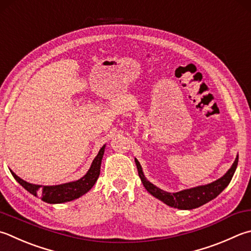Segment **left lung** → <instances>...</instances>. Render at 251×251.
<instances>
[{
	"label": "left lung",
	"mask_w": 251,
	"mask_h": 251,
	"mask_svg": "<svg viewBox=\"0 0 251 251\" xmlns=\"http://www.w3.org/2000/svg\"><path fill=\"white\" fill-rule=\"evenodd\" d=\"M136 164V168H138L139 176L141 178V181L143 183L146 190H148L153 197L157 198L158 200L163 201L165 204H167L172 207H176L179 210H192L197 209L203 204H205L211 200H213L220 193L224 190V189L228 186L231 178L234 176V173L236 168H237L238 164V156L236 157L235 162L231 165V167L228 169L223 177H221L217 180L204 184V186L195 187L191 189H186V190L179 191V192H166L162 190V189L157 188L152 182H150L148 179L145 178L143 170H142L141 165L138 159H134Z\"/></svg>",
	"instance_id": "8db88e82"
}]
</instances>
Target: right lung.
Returning <instances> with one entry per match:
<instances>
[{
  "mask_svg": "<svg viewBox=\"0 0 251 251\" xmlns=\"http://www.w3.org/2000/svg\"><path fill=\"white\" fill-rule=\"evenodd\" d=\"M105 146L99 150L97 156L94 158L91 168L88 169L85 176L76 181L67 182L62 184H56V186H40V184L29 183L17 176L15 173H11L16 181L23 186L26 190L34 195L35 197H40L42 201L47 203H64L68 201H72L82 197L85 193L88 192L93 188L94 184L97 181L100 174V165L103 153H105Z\"/></svg>",
  "mask_w": 251,
  "mask_h": 251,
  "instance_id": "1",
  "label": "right lung"
}]
</instances>
